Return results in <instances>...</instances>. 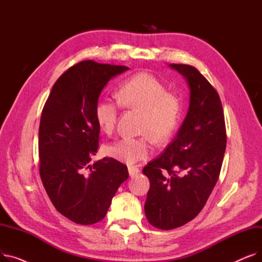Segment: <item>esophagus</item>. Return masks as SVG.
<instances>
[{
    "instance_id": "obj_1",
    "label": "esophagus",
    "mask_w": 262,
    "mask_h": 262,
    "mask_svg": "<svg viewBox=\"0 0 262 262\" xmlns=\"http://www.w3.org/2000/svg\"><path fill=\"white\" fill-rule=\"evenodd\" d=\"M139 169L138 168H135V167H128V173L130 177H135L139 174Z\"/></svg>"
}]
</instances>
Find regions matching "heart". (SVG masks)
Masks as SVG:
<instances>
[{
  "label": "heart",
  "mask_w": 262,
  "mask_h": 262,
  "mask_svg": "<svg viewBox=\"0 0 262 262\" xmlns=\"http://www.w3.org/2000/svg\"><path fill=\"white\" fill-rule=\"evenodd\" d=\"M119 103L126 108L142 112L140 138L123 137L107 147L109 156L127 164H135L146 158L150 149L148 136L157 143L168 141L174 134L182 113V103L154 75L140 72L133 75L120 85ZM119 114L118 103L101 98L95 103L94 116L101 129L112 133Z\"/></svg>",
  "instance_id": "b5f03b06"
}]
</instances>
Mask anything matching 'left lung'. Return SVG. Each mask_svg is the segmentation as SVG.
I'll use <instances>...</instances> for the list:
<instances>
[{"mask_svg": "<svg viewBox=\"0 0 262 262\" xmlns=\"http://www.w3.org/2000/svg\"><path fill=\"white\" fill-rule=\"evenodd\" d=\"M169 67L187 80V116L166 150L142 172L149 180L144 205L147 221L174 229L193 220L217 182L226 148L223 107L215 89L194 67Z\"/></svg>", "mask_w": 262, "mask_h": 262, "instance_id": "obj_1", "label": "left lung"}]
</instances>
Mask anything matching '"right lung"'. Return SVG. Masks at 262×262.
<instances>
[{
	"label": "right lung",
	"mask_w": 262,
	"mask_h": 262,
	"mask_svg": "<svg viewBox=\"0 0 262 262\" xmlns=\"http://www.w3.org/2000/svg\"><path fill=\"white\" fill-rule=\"evenodd\" d=\"M127 70L93 60L74 64L55 82L41 114V181L55 208L74 223L103 220L128 177L125 164L112 157L90 162L100 139L95 103L107 82Z\"/></svg>",
	"instance_id": "right-lung-1"
}]
</instances>
